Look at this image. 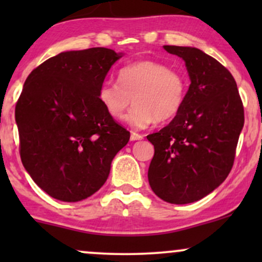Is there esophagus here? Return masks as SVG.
I'll return each instance as SVG.
<instances>
[{
	"label": "esophagus",
	"instance_id": "34e87169",
	"mask_svg": "<svg viewBox=\"0 0 262 262\" xmlns=\"http://www.w3.org/2000/svg\"><path fill=\"white\" fill-rule=\"evenodd\" d=\"M141 139H143V135L135 133V132H132V133H130V140H132V141L141 140Z\"/></svg>",
	"mask_w": 262,
	"mask_h": 262
}]
</instances>
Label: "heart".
Returning a JSON list of instances; mask_svg holds the SVG:
<instances>
[{
  "label": "heart",
  "mask_w": 262,
  "mask_h": 262,
  "mask_svg": "<svg viewBox=\"0 0 262 262\" xmlns=\"http://www.w3.org/2000/svg\"><path fill=\"white\" fill-rule=\"evenodd\" d=\"M117 80L118 83L106 80L98 86L97 100L111 118L122 119L133 97L135 106L127 121L137 129L175 118L187 96L186 75L155 60L123 66Z\"/></svg>",
  "instance_id": "1"
}]
</instances>
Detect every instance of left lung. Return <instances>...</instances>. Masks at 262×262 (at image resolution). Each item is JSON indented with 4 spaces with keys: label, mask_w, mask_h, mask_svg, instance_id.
Listing matches in <instances>:
<instances>
[{
    "label": "left lung",
    "mask_w": 262,
    "mask_h": 262,
    "mask_svg": "<svg viewBox=\"0 0 262 262\" xmlns=\"http://www.w3.org/2000/svg\"><path fill=\"white\" fill-rule=\"evenodd\" d=\"M164 48L185 60L191 85L180 113L146 137L155 149L148 179L165 202L186 204L209 194L229 175L244 107L233 75L214 58L197 48Z\"/></svg>",
    "instance_id": "left-lung-1"
}]
</instances>
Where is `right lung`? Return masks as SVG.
I'll return each instance as SVG.
<instances>
[{
  "label": "right lung",
  "mask_w": 262,
  "mask_h": 262,
  "mask_svg": "<svg viewBox=\"0 0 262 262\" xmlns=\"http://www.w3.org/2000/svg\"><path fill=\"white\" fill-rule=\"evenodd\" d=\"M121 56L107 48L60 53L27 77L16 104L20 160L53 198L79 202L92 196L129 141L130 133L96 96Z\"/></svg>",
  "instance_id": "right-lung-1"
}]
</instances>
